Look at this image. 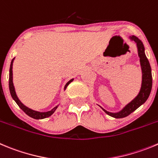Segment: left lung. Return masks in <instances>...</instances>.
Listing matches in <instances>:
<instances>
[{
  "mask_svg": "<svg viewBox=\"0 0 158 158\" xmlns=\"http://www.w3.org/2000/svg\"><path fill=\"white\" fill-rule=\"evenodd\" d=\"M130 39L135 43H136L137 48H138V53L140 59L142 73H143L142 86L139 95L131 102H129L122 110L120 111V112L110 113L106 111V110H104L103 108H102L106 114H107L108 115L111 116V117L115 118H125V117L128 116L129 114H131L132 112H134L137 108L139 107L142 104H143L147 100L152 89L151 67H150V63H149L148 59H147V56L145 55L144 46H143V42H142L138 37H135V36L130 37Z\"/></svg>",
  "mask_w": 158,
  "mask_h": 158,
  "instance_id": "obj_1",
  "label": "left lung"
}]
</instances>
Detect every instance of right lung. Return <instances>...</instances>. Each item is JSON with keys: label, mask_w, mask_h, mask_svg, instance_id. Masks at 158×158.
Instances as JSON below:
<instances>
[{"label": "right lung", "mask_w": 158, "mask_h": 158, "mask_svg": "<svg viewBox=\"0 0 158 158\" xmlns=\"http://www.w3.org/2000/svg\"><path fill=\"white\" fill-rule=\"evenodd\" d=\"M14 59H15V58L12 59V60H11V66H10V69H9V90H10V93H11V97H12V99L15 101V102L18 104L19 106V107L21 108V109L23 110L24 111L27 115L30 116V118H34V119H44V118L50 117V116L52 115L55 111H56V108H57L58 106H56V107L53 108L52 110L48 111V112H38V111L33 110L27 107V106L23 105V104L21 102V101L19 99V98L16 95V93H15V88H14V85H13V81H12V64H13ZM72 81H73V79H71L69 81H68L67 83H66V85H65L64 89H66V87L68 86V85Z\"/></svg>", "instance_id": "obj_1"}]
</instances>
